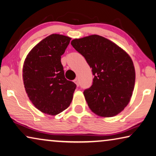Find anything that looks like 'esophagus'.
<instances>
[{"instance_id": "obj_1", "label": "esophagus", "mask_w": 156, "mask_h": 156, "mask_svg": "<svg viewBox=\"0 0 156 156\" xmlns=\"http://www.w3.org/2000/svg\"><path fill=\"white\" fill-rule=\"evenodd\" d=\"M73 82L75 83L76 84V85H77L78 87V86H79V82H78V79H77V78H76L75 80H73Z\"/></svg>"}]
</instances>
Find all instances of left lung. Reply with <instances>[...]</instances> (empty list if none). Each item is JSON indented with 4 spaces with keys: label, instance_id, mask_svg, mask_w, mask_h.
<instances>
[{
    "label": "left lung",
    "instance_id": "left-lung-1",
    "mask_svg": "<svg viewBox=\"0 0 156 156\" xmlns=\"http://www.w3.org/2000/svg\"><path fill=\"white\" fill-rule=\"evenodd\" d=\"M71 44L92 69V85L83 92L89 108L101 117L118 115L128 104L134 90L132 59L117 44L97 34L75 39Z\"/></svg>",
    "mask_w": 156,
    "mask_h": 156
}]
</instances>
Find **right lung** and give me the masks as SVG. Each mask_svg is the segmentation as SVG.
<instances>
[{"instance_id": "obj_1", "label": "right lung", "mask_w": 156, "mask_h": 156, "mask_svg": "<svg viewBox=\"0 0 156 156\" xmlns=\"http://www.w3.org/2000/svg\"><path fill=\"white\" fill-rule=\"evenodd\" d=\"M71 38L52 34L30 51L25 60L23 79L25 90L39 110L56 115L66 110L73 99L76 85L65 77L61 55Z\"/></svg>"}]
</instances>
